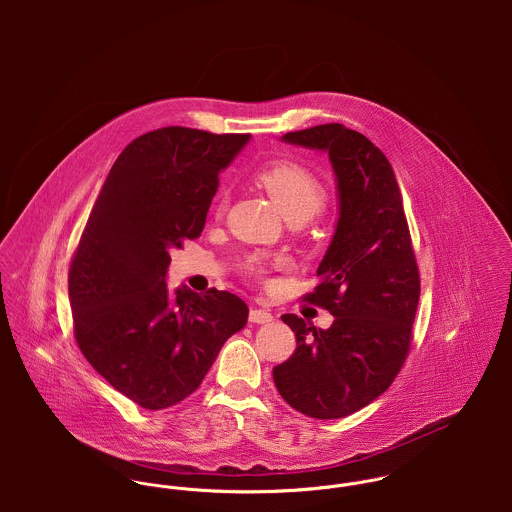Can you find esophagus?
Wrapping results in <instances>:
<instances>
[{
    "label": "esophagus",
    "instance_id": "1",
    "mask_svg": "<svg viewBox=\"0 0 512 512\" xmlns=\"http://www.w3.org/2000/svg\"><path fill=\"white\" fill-rule=\"evenodd\" d=\"M248 319H250V323H258V325H264V323H270V321H274V315H272L268 309H250V313H248Z\"/></svg>",
    "mask_w": 512,
    "mask_h": 512
}]
</instances>
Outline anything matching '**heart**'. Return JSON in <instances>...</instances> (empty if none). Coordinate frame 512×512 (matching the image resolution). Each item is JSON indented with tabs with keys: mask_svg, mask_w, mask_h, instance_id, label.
Listing matches in <instances>:
<instances>
[{
	"mask_svg": "<svg viewBox=\"0 0 512 512\" xmlns=\"http://www.w3.org/2000/svg\"><path fill=\"white\" fill-rule=\"evenodd\" d=\"M254 179L262 189L268 191L288 220L311 219L327 205L325 183L299 161H270L256 171Z\"/></svg>",
	"mask_w": 512,
	"mask_h": 512,
	"instance_id": "heart-1",
	"label": "heart"
}]
</instances>
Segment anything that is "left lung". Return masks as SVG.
Segmentation results:
<instances>
[{
  "mask_svg": "<svg viewBox=\"0 0 512 512\" xmlns=\"http://www.w3.org/2000/svg\"><path fill=\"white\" fill-rule=\"evenodd\" d=\"M282 142L327 151L339 219L305 301L325 307L329 329L286 313L295 353L274 366L282 398L297 412L335 420L368 406L404 365L420 299V272L402 193L386 155L343 124L290 132Z\"/></svg>",
  "mask_w": 512,
  "mask_h": 512,
  "instance_id": "8db88e82",
  "label": "left lung"
}]
</instances>
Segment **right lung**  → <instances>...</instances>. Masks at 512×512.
<instances>
[{
	"mask_svg": "<svg viewBox=\"0 0 512 512\" xmlns=\"http://www.w3.org/2000/svg\"><path fill=\"white\" fill-rule=\"evenodd\" d=\"M248 134L169 126L112 165L69 272L74 337L92 368L146 410L169 408L203 382L224 341L248 321L234 293L185 286L171 297L169 252L203 232L219 173Z\"/></svg>",
	"mask_w": 512,
	"mask_h": 512,
	"instance_id": "right-lung-1",
	"label": "right lung"
}]
</instances>
